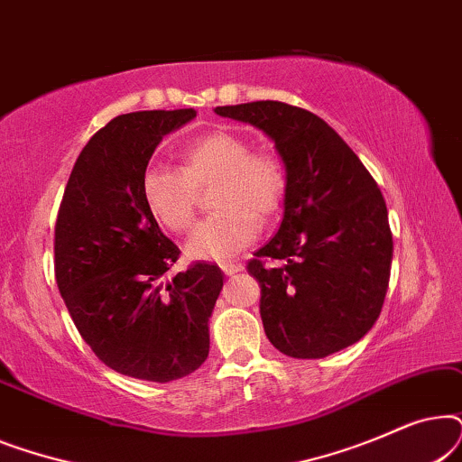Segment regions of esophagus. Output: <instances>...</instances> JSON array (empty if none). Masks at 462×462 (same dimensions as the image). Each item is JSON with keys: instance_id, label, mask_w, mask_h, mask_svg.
Here are the masks:
<instances>
[{"instance_id": "34e87169", "label": "esophagus", "mask_w": 462, "mask_h": 462, "mask_svg": "<svg viewBox=\"0 0 462 462\" xmlns=\"http://www.w3.org/2000/svg\"><path fill=\"white\" fill-rule=\"evenodd\" d=\"M223 271H225V275L233 277V275H237L239 271H244V267L239 263H223Z\"/></svg>"}]
</instances>
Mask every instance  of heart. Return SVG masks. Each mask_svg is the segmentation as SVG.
<instances>
[{
	"label": "heart",
	"instance_id": "obj_1",
	"mask_svg": "<svg viewBox=\"0 0 462 462\" xmlns=\"http://www.w3.org/2000/svg\"><path fill=\"white\" fill-rule=\"evenodd\" d=\"M210 185L217 212L195 226L185 248L193 261L225 263L254 242L258 220L280 210L286 174L273 155L254 151L248 138L214 132L187 144L180 170L160 163L144 170L141 195L163 229L182 233L193 223L198 189Z\"/></svg>",
	"mask_w": 462,
	"mask_h": 462
}]
</instances>
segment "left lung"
<instances>
[{"label":"left lung","mask_w":462,"mask_h":462,"mask_svg":"<svg viewBox=\"0 0 462 462\" xmlns=\"http://www.w3.org/2000/svg\"><path fill=\"white\" fill-rule=\"evenodd\" d=\"M214 113L263 130L286 170L280 229L248 263L271 345L283 356L319 359L357 343L389 288L393 237L381 189L311 111L256 100Z\"/></svg>","instance_id":"obj_1"}]
</instances>
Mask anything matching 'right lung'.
Returning <instances> with one entry per match:
<instances>
[{
    "instance_id": "1",
    "label": "right lung",
    "mask_w": 462,
    "mask_h": 462,
    "mask_svg": "<svg viewBox=\"0 0 462 462\" xmlns=\"http://www.w3.org/2000/svg\"><path fill=\"white\" fill-rule=\"evenodd\" d=\"M195 116L174 109L111 119L75 162L56 220V283L73 324L100 362L141 381H176L206 362L223 290V271L206 263L163 282L180 250L141 195L157 144Z\"/></svg>"
}]
</instances>
